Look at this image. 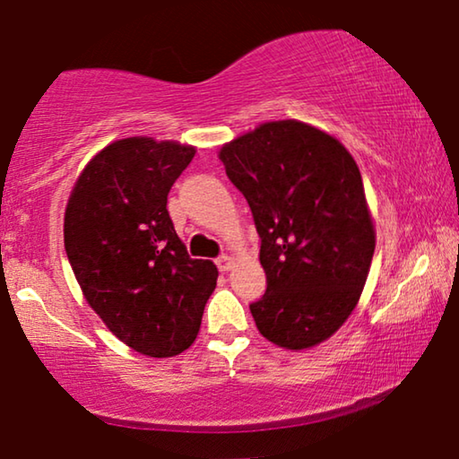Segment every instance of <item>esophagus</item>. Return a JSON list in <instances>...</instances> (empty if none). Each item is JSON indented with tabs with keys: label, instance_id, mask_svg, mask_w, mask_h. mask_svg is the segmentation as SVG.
<instances>
[{
	"label": "esophagus",
	"instance_id": "obj_1",
	"mask_svg": "<svg viewBox=\"0 0 459 459\" xmlns=\"http://www.w3.org/2000/svg\"><path fill=\"white\" fill-rule=\"evenodd\" d=\"M215 263H217L219 272H230V269L234 267V256H230V255H221Z\"/></svg>",
	"mask_w": 459,
	"mask_h": 459
}]
</instances>
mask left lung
I'll use <instances>...</instances> for the list:
<instances>
[{
  "instance_id": "obj_1",
  "label": "left lung",
  "mask_w": 459,
  "mask_h": 459,
  "mask_svg": "<svg viewBox=\"0 0 459 459\" xmlns=\"http://www.w3.org/2000/svg\"><path fill=\"white\" fill-rule=\"evenodd\" d=\"M219 159L261 238L256 328L292 351L330 338L355 309L376 247L353 156L311 125L275 121L225 143Z\"/></svg>"
}]
</instances>
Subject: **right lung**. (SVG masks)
<instances>
[{"mask_svg":"<svg viewBox=\"0 0 459 459\" xmlns=\"http://www.w3.org/2000/svg\"><path fill=\"white\" fill-rule=\"evenodd\" d=\"M196 150L127 137L87 162L66 204L65 248L87 303L137 353L173 357L196 341L217 267L192 259L167 211Z\"/></svg>","mask_w":459,"mask_h":459,"instance_id":"obj_1","label":"right lung"}]
</instances>
